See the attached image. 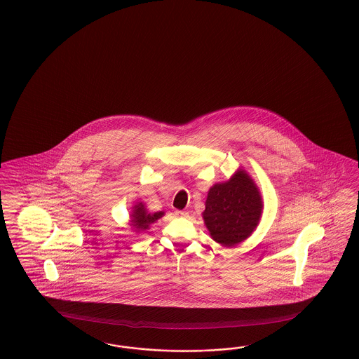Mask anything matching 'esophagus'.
<instances>
[{"label": "esophagus", "instance_id": "1", "mask_svg": "<svg viewBox=\"0 0 359 359\" xmlns=\"http://www.w3.org/2000/svg\"><path fill=\"white\" fill-rule=\"evenodd\" d=\"M176 215H177V217H187V215H188V213H187V212H184V210H176Z\"/></svg>", "mask_w": 359, "mask_h": 359}]
</instances>
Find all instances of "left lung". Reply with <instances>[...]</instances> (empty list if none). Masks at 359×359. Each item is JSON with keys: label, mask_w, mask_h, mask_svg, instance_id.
Segmentation results:
<instances>
[{"label": "left lung", "mask_w": 359, "mask_h": 359, "mask_svg": "<svg viewBox=\"0 0 359 359\" xmlns=\"http://www.w3.org/2000/svg\"><path fill=\"white\" fill-rule=\"evenodd\" d=\"M262 213V194L257 185L244 170H238L230 180L209 189L203 218L215 242L233 247L251 236Z\"/></svg>", "instance_id": "1"}]
</instances>
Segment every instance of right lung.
Listing matches in <instances>:
<instances>
[{
    "label": "right lung",
    "mask_w": 359,
    "mask_h": 359,
    "mask_svg": "<svg viewBox=\"0 0 359 359\" xmlns=\"http://www.w3.org/2000/svg\"><path fill=\"white\" fill-rule=\"evenodd\" d=\"M163 214H165L163 212H158V213L154 214L147 213L145 205L142 203H137L133 206V210L130 213V226L135 227L137 231H144V230L149 229V226L151 223H154L156 219H159Z\"/></svg>",
    "instance_id": "1"
}]
</instances>
